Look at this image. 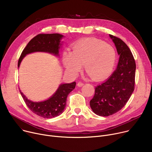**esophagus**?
Here are the masks:
<instances>
[{
	"label": "esophagus",
	"instance_id": "obj_1",
	"mask_svg": "<svg viewBox=\"0 0 152 152\" xmlns=\"http://www.w3.org/2000/svg\"><path fill=\"white\" fill-rule=\"evenodd\" d=\"M83 85H84V83H82V82H81V81H79V82H78V83H77V86L78 87H81V86H83Z\"/></svg>",
	"mask_w": 152,
	"mask_h": 152
}]
</instances>
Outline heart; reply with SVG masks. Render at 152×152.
Wrapping results in <instances>:
<instances>
[{
	"label": "heart",
	"instance_id": "b5f03b06",
	"mask_svg": "<svg viewBox=\"0 0 152 152\" xmlns=\"http://www.w3.org/2000/svg\"><path fill=\"white\" fill-rule=\"evenodd\" d=\"M116 58L115 50L111 45L96 38H85L74 43L72 52L64 50L62 61L71 75H77L84 64L85 71L92 79L100 80L111 74Z\"/></svg>",
	"mask_w": 152,
	"mask_h": 152
}]
</instances>
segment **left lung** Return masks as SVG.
I'll return each instance as SVG.
<instances>
[{
    "label": "left lung",
    "mask_w": 152,
    "mask_h": 152,
    "mask_svg": "<svg viewBox=\"0 0 152 152\" xmlns=\"http://www.w3.org/2000/svg\"><path fill=\"white\" fill-rule=\"evenodd\" d=\"M119 55L116 69L103 83L96 87L90 107L100 116H109L120 111L134 89L136 63L127 45L120 38L110 34Z\"/></svg>",
    "instance_id": "1"
}]
</instances>
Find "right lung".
<instances>
[{"label": "right lung", "instance_id": "1", "mask_svg": "<svg viewBox=\"0 0 152 152\" xmlns=\"http://www.w3.org/2000/svg\"><path fill=\"white\" fill-rule=\"evenodd\" d=\"M63 35L58 33L39 34L28 43L23 50L18 61V67L23 58L28 53L35 52H44L59 56L61 45V39ZM75 81L71 83L61 84L55 94L48 100L34 102L28 100L20 91V94L28 108L34 114L44 118L50 119L60 115L64 111L68 94L75 88Z\"/></svg>", "mask_w": 152, "mask_h": 152}]
</instances>
